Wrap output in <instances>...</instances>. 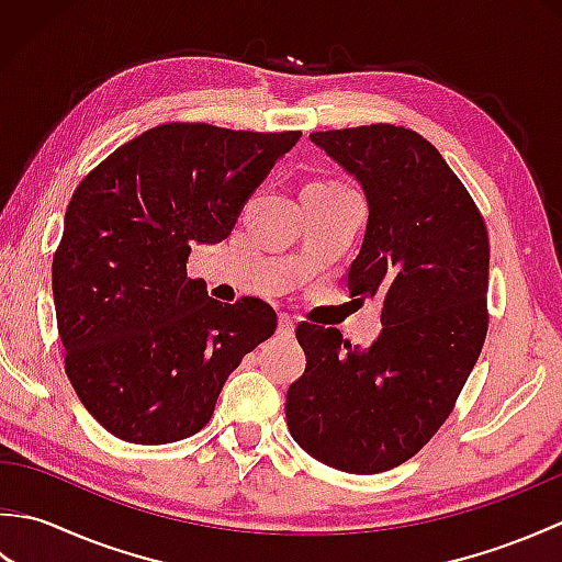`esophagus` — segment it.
I'll list each match as a JSON object with an SVG mask.
<instances>
[{
    "mask_svg": "<svg viewBox=\"0 0 562 562\" xmlns=\"http://www.w3.org/2000/svg\"><path fill=\"white\" fill-rule=\"evenodd\" d=\"M278 333L282 338H294V318L290 314H280Z\"/></svg>",
    "mask_w": 562,
    "mask_h": 562,
    "instance_id": "esophagus-1",
    "label": "esophagus"
}]
</instances>
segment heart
<instances>
[{
	"label": "heart",
	"instance_id": "heart-1",
	"mask_svg": "<svg viewBox=\"0 0 562 562\" xmlns=\"http://www.w3.org/2000/svg\"><path fill=\"white\" fill-rule=\"evenodd\" d=\"M321 183H326V186H342V183H336V181H321Z\"/></svg>",
	"mask_w": 562,
	"mask_h": 562
}]
</instances>
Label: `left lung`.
Instances as JSON below:
<instances>
[{
	"label": "left lung",
	"instance_id": "left-lung-1",
	"mask_svg": "<svg viewBox=\"0 0 562 562\" xmlns=\"http://www.w3.org/2000/svg\"><path fill=\"white\" fill-rule=\"evenodd\" d=\"M362 183L369 220L348 270L350 294L381 302L367 350L302 321L304 374L288 427L308 457L381 473L415 457L457 405L487 333L491 244L483 214L441 154L389 123L308 135Z\"/></svg>",
	"mask_w": 562,
	"mask_h": 562
}]
</instances>
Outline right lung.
Returning <instances> with one entry per match:
<instances>
[{
    "label": "right lung",
    "mask_w": 562,
    "mask_h": 562,
    "mask_svg": "<svg viewBox=\"0 0 562 562\" xmlns=\"http://www.w3.org/2000/svg\"><path fill=\"white\" fill-rule=\"evenodd\" d=\"M302 133L164 123L81 178L53 256L65 372L93 420L133 445L210 423L224 381L268 340L256 296L210 300L186 262L232 234L238 212Z\"/></svg>",
    "instance_id": "right-lung-1"
}]
</instances>
